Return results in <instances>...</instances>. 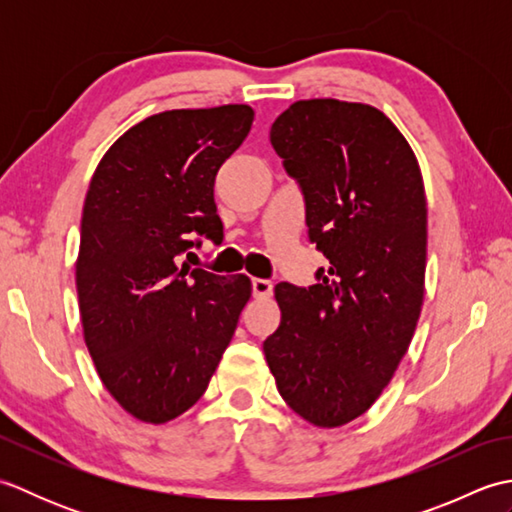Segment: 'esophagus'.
Masks as SVG:
<instances>
[{
	"label": "esophagus",
	"mask_w": 512,
	"mask_h": 512,
	"mask_svg": "<svg viewBox=\"0 0 512 512\" xmlns=\"http://www.w3.org/2000/svg\"><path fill=\"white\" fill-rule=\"evenodd\" d=\"M253 295L257 299H266L273 295V281L268 279H253Z\"/></svg>",
	"instance_id": "obj_1"
}]
</instances>
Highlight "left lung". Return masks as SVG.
<instances>
[{
    "label": "left lung",
    "instance_id": "left-lung-1",
    "mask_svg": "<svg viewBox=\"0 0 512 512\" xmlns=\"http://www.w3.org/2000/svg\"><path fill=\"white\" fill-rule=\"evenodd\" d=\"M270 143L306 195L310 239L330 259L319 284H279L281 323L264 354L281 398L314 427L374 405L416 332L427 268V198L418 158L365 103H292Z\"/></svg>",
    "mask_w": 512,
    "mask_h": 512
}]
</instances>
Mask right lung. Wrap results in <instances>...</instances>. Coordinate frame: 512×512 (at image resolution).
<instances>
[{
  "instance_id": "add662e5",
  "label": "right lung",
  "mask_w": 512,
  "mask_h": 512,
  "mask_svg": "<svg viewBox=\"0 0 512 512\" xmlns=\"http://www.w3.org/2000/svg\"><path fill=\"white\" fill-rule=\"evenodd\" d=\"M253 118L248 105L149 116L105 151L85 195L83 339L105 389L143 422L165 424L202 398L253 292L246 275L178 266L193 235H220L215 176Z\"/></svg>"
}]
</instances>
